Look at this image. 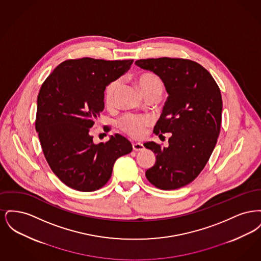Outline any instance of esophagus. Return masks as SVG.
I'll return each mask as SVG.
<instances>
[{
    "label": "esophagus",
    "instance_id": "34e87169",
    "mask_svg": "<svg viewBox=\"0 0 261 261\" xmlns=\"http://www.w3.org/2000/svg\"><path fill=\"white\" fill-rule=\"evenodd\" d=\"M132 147H133V149H134L135 151H140V150L144 149V146H143V144H141V143H134Z\"/></svg>",
    "mask_w": 261,
    "mask_h": 261
}]
</instances>
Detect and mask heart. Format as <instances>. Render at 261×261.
I'll return each mask as SVG.
<instances>
[{
	"instance_id": "1",
	"label": "heart",
	"mask_w": 261,
	"mask_h": 261,
	"mask_svg": "<svg viewBox=\"0 0 261 261\" xmlns=\"http://www.w3.org/2000/svg\"><path fill=\"white\" fill-rule=\"evenodd\" d=\"M121 81L119 79L113 80L105 90V103L107 107L111 108L114 105L115 97L120 87ZM138 84L142 89L143 93H147L151 90H162L163 91V83L162 79L156 75L151 73H145L140 75L138 78ZM152 123V118L149 115H137V114H125L119 121V128L126 134L134 138L144 136L147 128Z\"/></svg>"
}]
</instances>
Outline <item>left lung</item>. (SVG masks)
Masks as SVG:
<instances>
[{
	"mask_svg": "<svg viewBox=\"0 0 261 261\" xmlns=\"http://www.w3.org/2000/svg\"><path fill=\"white\" fill-rule=\"evenodd\" d=\"M135 64L158 75L168 93L153 128L160 138L170 133L168 147L144 144L156 158L146 177L162 190L186 186L204 168L217 143L222 116L220 89L203 66L190 60L147 59Z\"/></svg>",
	"mask_w": 261,
	"mask_h": 261,
	"instance_id": "obj_1",
	"label": "left lung"
}]
</instances>
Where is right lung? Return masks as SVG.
Returning a JSON list of instances; mask_svg holds the SVG:
<instances>
[{"mask_svg": "<svg viewBox=\"0 0 261 261\" xmlns=\"http://www.w3.org/2000/svg\"><path fill=\"white\" fill-rule=\"evenodd\" d=\"M132 63L67 60L42 84L35 128L50 169L66 186L80 192L99 190L112 177L115 161L132 151L131 143L120 134L99 144L89 134L103 111L106 87Z\"/></svg>", "mask_w": 261, "mask_h": 261, "instance_id": "right-lung-1", "label": "right lung"}]
</instances>
